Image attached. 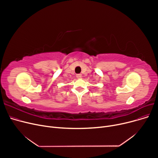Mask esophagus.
I'll use <instances>...</instances> for the list:
<instances>
[{"instance_id":"obj_1","label":"esophagus","mask_w":158,"mask_h":158,"mask_svg":"<svg viewBox=\"0 0 158 158\" xmlns=\"http://www.w3.org/2000/svg\"><path fill=\"white\" fill-rule=\"evenodd\" d=\"M76 77H77V78H80V77H81V73L77 74V76H76Z\"/></svg>"}]
</instances>
